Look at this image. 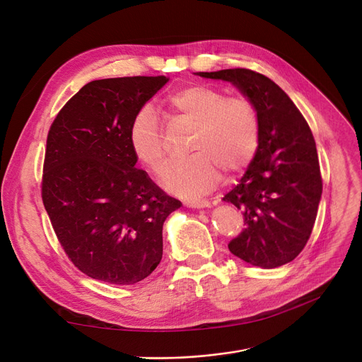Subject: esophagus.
Returning a JSON list of instances; mask_svg holds the SVG:
<instances>
[{
    "label": "esophagus",
    "instance_id": "esophagus-1",
    "mask_svg": "<svg viewBox=\"0 0 362 362\" xmlns=\"http://www.w3.org/2000/svg\"><path fill=\"white\" fill-rule=\"evenodd\" d=\"M210 205L211 204L206 199H191L185 202V206H189V208H208Z\"/></svg>",
    "mask_w": 362,
    "mask_h": 362
}]
</instances>
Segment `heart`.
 <instances>
[{
    "label": "heart",
    "mask_w": 362,
    "mask_h": 362,
    "mask_svg": "<svg viewBox=\"0 0 362 362\" xmlns=\"http://www.w3.org/2000/svg\"><path fill=\"white\" fill-rule=\"evenodd\" d=\"M165 116L192 124L187 141L191 156L171 163L163 175V186L180 197H198L216 186L220 171L235 175L248 165L259 142V120L254 104L243 97H226L217 88L189 83L163 101ZM133 156L152 173L167 161L163 126L152 107H142L129 127Z\"/></svg>",
    "instance_id": "obj_1"
}]
</instances>
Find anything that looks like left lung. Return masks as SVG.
Here are the masks:
<instances>
[{"instance_id": "1", "label": "left lung", "mask_w": 362, "mask_h": 362, "mask_svg": "<svg viewBox=\"0 0 362 362\" xmlns=\"http://www.w3.org/2000/svg\"><path fill=\"white\" fill-rule=\"evenodd\" d=\"M198 74L230 82L258 112L255 157L223 198L245 217V229L230 240L229 250L255 267H280L307 245L321 199L322 180L311 129L288 93L267 76L248 69Z\"/></svg>"}]
</instances>
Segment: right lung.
<instances>
[{"label": "right lung", "mask_w": 362, "mask_h": 362, "mask_svg": "<svg viewBox=\"0 0 362 362\" xmlns=\"http://www.w3.org/2000/svg\"><path fill=\"white\" fill-rule=\"evenodd\" d=\"M167 82L165 76L92 81L49 127L44 206L64 252L92 279L133 284L161 261L163 224L182 202L136 168L129 127Z\"/></svg>", "instance_id": "add662e5"}]
</instances>
